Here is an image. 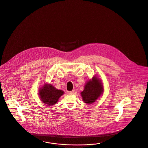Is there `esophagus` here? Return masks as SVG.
Masks as SVG:
<instances>
[{
    "label": "esophagus",
    "mask_w": 148,
    "mask_h": 148,
    "mask_svg": "<svg viewBox=\"0 0 148 148\" xmlns=\"http://www.w3.org/2000/svg\"><path fill=\"white\" fill-rule=\"evenodd\" d=\"M68 93L69 94H71V95H72V94H73V93H74V91L73 90V91H68Z\"/></svg>",
    "instance_id": "obj_1"
}]
</instances>
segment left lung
<instances>
[{"instance_id":"8db88e82","label":"left lung","mask_w":148,"mask_h":148,"mask_svg":"<svg viewBox=\"0 0 148 148\" xmlns=\"http://www.w3.org/2000/svg\"><path fill=\"white\" fill-rule=\"evenodd\" d=\"M103 92V86L101 81L96 77H93L92 80L87 82L81 95L84 102L91 104L97 100Z\"/></svg>"}]
</instances>
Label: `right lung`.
Here are the masks:
<instances>
[{"label": "right lung", "instance_id": "1", "mask_svg": "<svg viewBox=\"0 0 148 148\" xmlns=\"http://www.w3.org/2000/svg\"><path fill=\"white\" fill-rule=\"evenodd\" d=\"M63 93V91L56 89L50 84L44 85L39 91L41 100L48 106L55 105Z\"/></svg>", "mask_w": 148, "mask_h": 148}]
</instances>
